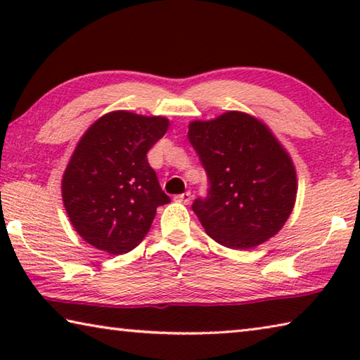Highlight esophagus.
Returning a JSON list of instances; mask_svg holds the SVG:
<instances>
[{"mask_svg":"<svg viewBox=\"0 0 360 360\" xmlns=\"http://www.w3.org/2000/svg\"><path fill=\"white\" fill-rule=\"evenodd\" d=\"M174 200H176V202H179V203L188 205V203L192 202V193L191 192H184V193H181V195H176Z\"/></svg>","mask_w":360,"mask_h":360,"instance_id":"1","label":"esophagus"}]
</instances>
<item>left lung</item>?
I'll list each match as a JSON object with an SVG mask.
<instances>
[{
    "mask_svg": "<svg viewBox=\"0 0 360 360\" xmlns=\"http://www.w3.org/2000/svg\"><path fill=\"white\" fill-rule=\"evenodd\" d=\"M188 141L210 179L192 210L219 245L251 249L275 236L297 197L294 163L275 135L252 115L229 111L188 125Z\"/></svg>",
    "mask_w": 360,
    "mask_h": 360,
    "instance_id": "obj_1",
    "label": "left lung"
}]
</instances>
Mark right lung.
<instances>
[{
	"mask_svg": "<svg viewBox=\"0 0 360 360\" xmlns=\"http://www.w3.org/2000/svg\"><path fill=\"white\" fill-rule=\"evenodd\" d=\"M160 115L105 114L84 133L62 181L72 227L89 245L119 255L144 240L158 206L169 203L148 152L165 135Z\"/></svg>",
	"mask_w": 360,
	"mask_h": 360,
	"instance_id": "right-lung-1",
	"label": "right lung"
}]
</instances>
